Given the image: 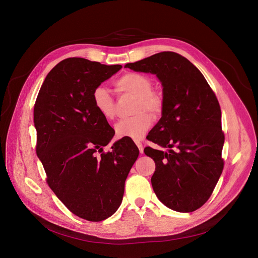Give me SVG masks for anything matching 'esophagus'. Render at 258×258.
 Here are the masks:
<instances>
[{
    "mask_svg": "<svg viewBox=\"0 0 258 258\" xmlns=\"http://www.w3.org/2000/svg\"><path fill=\"white\" fill-rule=\"evenodd\" d=\"M136 145L138 146V148H139V151H140V153H143L144 152V148H143V144L140 142V141H136Z\"/></svg>",
    "mask_w": 258,
    "mask_h": 258,
    "instance_id": "obj_1",
    "label": "esophagus"
}]
</instances>
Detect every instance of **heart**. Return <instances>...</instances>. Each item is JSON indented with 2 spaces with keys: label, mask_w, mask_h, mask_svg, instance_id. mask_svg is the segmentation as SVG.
I'll use <instances>...</instances> for the list:
<instances>
[{
  "label": "heart",
  "mask_w": 258,
  "mask_h": 258,
  "mask_svg": "<svg viewBox=\"0 0 258 258\" xmlns=\"http://www.w3.org/2000/svg\"><path fill=\"white\" fill-rule=\"evenodd\" d=\"M152 80L137 72H127L115 82L117 93L135 96L133 102V116L119 120L115 126L117 138L140 140L152 124V117L158 118L164 108L162 96L153 90ZM93 106L96 112L106 120H111L116 115V101L103 86L95 88L92 94ZM152 115L150 116V114Z\"/></svg>",
  "instance_id": "1"
}]
</instances>
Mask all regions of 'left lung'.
<instances>
[{"label":"left lung","mask_w":258,"mask_h":258,"mask_svg":"<svg viewBox=\"0 0 258 258\" xmlns=\"http://www.w3.org/2000/svg\"><path fill=\"white\" fill-rule=\"evenodd\" d=\"M124 67L156 75L163 87L162 117L148 140L168 151L144 149L156 166L153 190L168 208L195 211L210 198L224 169L218 100L200 70L177 53L160 52Z\"/></svg>","instance_id":"obj_1"}]
</instances>
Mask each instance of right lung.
I'll list each match as a JSON object with an SVG mask.
<instances>
[{"label": "right lung", "mask_w": 258, "mask_h": 258, "mask_svg": "<svg viewBox=\"0 0 258 258\" xmlns=\"http://www.w3.org/2000/svg\"><path fill=\"white\" fill-rule=\"evenodd\" d=\"M84 58H67L49 73L36 97V154L47 183L77 216L101 222L119 207L127 174L139 156L130 140L104 152L114 130L93 106L92 94L121 69Z\"/></svg>", "instance_id": "1"}]
</instances>
